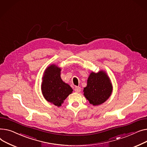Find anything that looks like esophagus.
Wrapping results in <instances>:
<instances>
[{"instance_id": "34e87169", "label": "esophagus", "mask_w": 147, "mask_h": 147, "mask_svg": "<svg viewBox=\"0 0 147 147\" xmlns=\"http://www.w3.org/2000/svg\"><path fill=\"white\" fill-rule=\"evenodd\" d=\"M81 88L80 87H76L74 89L75 91L76 92H80L81 91Z\"/></svg>"}]
</instances>
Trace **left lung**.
Segmentation results:
<instances>
[{
	"label": "left lung",
	"instance_id": "obj_1",
	"mask_svg": "<svg viewBox=\"0 0 147 147\" xmlns=\"http://www.w3.org/2000/svg\"><path fill=\"white\" fill-rule=\"evenodd\" d=\"M112 85L109 77L103 71L91 72L87 80V87L84 88V95L90 104L98 106L105 102L110 96Z\"/></svg>",
	"mask_w": 147,
	"mask_h": 147
}]
</instances>
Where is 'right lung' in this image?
<instances>
[{
	"instance_id": "1",
	"label": "right lung",
	"mask_w": 147,
	"mask_h": 147,
	"mask_svg": "<svg viewBox=\"0 0 147 147\" xmlns=\"http://www.w3.org/2000/svg\"><path fill=\"white\" fill-rule=\"evenodd\" d=\"M61 69L55 65L49 66L44 73L41 91L45 99L56 106H60L73 90L60 78Z\"/></svg>"
}]
</instances>
